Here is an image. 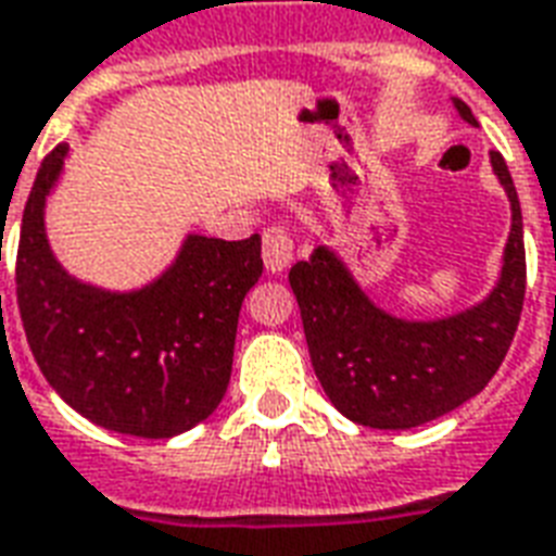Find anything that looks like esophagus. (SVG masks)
<instances>
[{"mask_svg":"<svg viewBox=\"0 0 556 556\" xmlns=\"http://www.w3.org/2000/svg\"><path fill=\"white\" fill-rule=\"evenodd\" d=\"M262 258L270 274H279L291 265L294 258V238L286 226H267L262 236Z\"/></svg>","mask_w":556,"mask_h":556,"instance_id":"obj_1","label":"esophagus"}]
</instances>
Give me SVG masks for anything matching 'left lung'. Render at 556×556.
Listing matches in <instances>:
<instances>
[{
    "mask_svg": "<svg viewBox=\"0 0 556 556\" xmlns=\"http://www.w3.org/2000/svg\"><path fill=\"white\" fill-rule=\"evenodd\" d=\"M459 117L477 126L463 100ZM492 170L513 205L501 279L483 303L442 320L394 318L365 298L330 247L289 270L312 368L332 406L377 430H409L483 392L507 356L525 306V236L516 185L501 152Z\"/></svg>",
    "mask_w": 556,
    "mask_h": 556,
    "instance_id": "1",
    "label": "left lung"
}]
</instances>
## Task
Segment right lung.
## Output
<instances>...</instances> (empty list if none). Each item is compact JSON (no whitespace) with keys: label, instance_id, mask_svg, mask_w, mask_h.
I'll return each mask as SVG.
<instances>
[{"label":"right lung","instance_id":"1","mask_svg":"<svg viewBox=\"0 0 556 556\" xmlns=\"http://www.w3.org/2000/svg\"><path fill=\"white\" fill-rule=\"evenodd\" d=\"M67 147L49 152L28 194L16 247V303L49 386L114 433L170 439L224 401L238 312L262 277V238L188 236L162 277L138 291H102L52 256L43 205Z\"/></svg>","mask_w":556,"mask_h":556}]
</instances>
